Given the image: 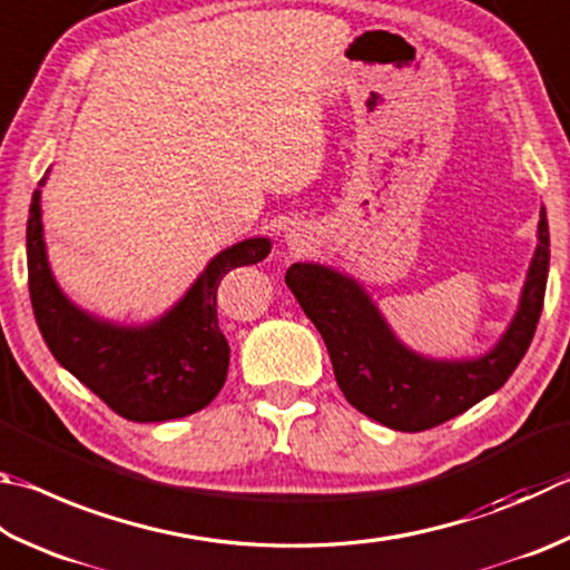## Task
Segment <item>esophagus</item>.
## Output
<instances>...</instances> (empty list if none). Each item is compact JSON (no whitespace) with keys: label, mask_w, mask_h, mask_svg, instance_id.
I'll return each instance as SVG.
<instances>
[{"label":"esophagus","mask_w":570,"mask_h":570,"mask_svg":"<svg viewBox=\"0 0 570 570\" xmlns=\"http://www.w3.org/2000/svg\"><path fill=\"white\" fill-rule=\"evenodd\" d=\"M284 242L288 244V249H294V252H302L304 246L308 244V234H306L304 229H298V226H294V229H288V232H286Z\"/></svg>","instance_id":"1"}]
</instances>
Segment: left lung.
<instances>
[{
	"instance_id": "obj_1",
	"label": "left lung",
	"mask_w": 570,
	"mask_h": 570,
	"mask_svg": "<svg viewBox=\"0 0 570 570\" xmlns=\"http://www.w3.org/2000/svg\"><path fill=\"white\" fill-rule=\"evenodd\" d=\"M551 239L541 206L538 244L519 308L491 351L473 358H429L401 344L374 298L334 266L298 262L286 272L304 314L328 348L338 389L351 406L393 431L439 426L499 391L521 364L541 318Z\"/></svg>"
}]
</instances>
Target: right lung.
Segmentation results:
<instances>
[{"instance_id": "add662e5", "label": "right lung", "mask_w": 570, "mask_h": 570, "mask_svg": "<svg viewBox=\"0 0 570 570\" xmlns=\"http://www.w3.org/2000/svg\"><path fill=\"white\" fill-rule=\"evenodd\" d=\"M268 252L272 239L266 236L229 246L206 264L167 314L149 324L124 326L91 316L61 292L47 258L41 189L29 204V298L41 336L71 376L114 413L137 423L189 416L216 399L229 371V344L216 318V288L232 268L258 264Z\"/></svg>"}]
</instances>
